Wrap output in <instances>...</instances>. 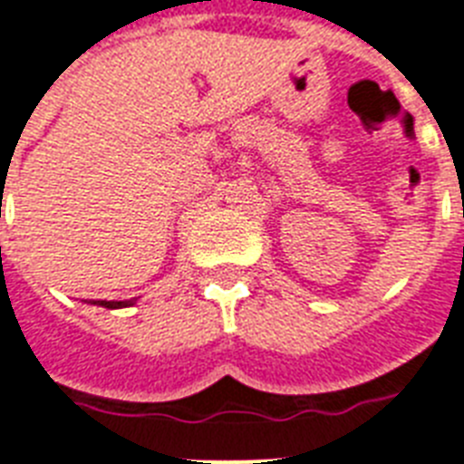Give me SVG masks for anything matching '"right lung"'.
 <instances>
[{
	"mask_svg": "<svg viewBox=\"0 0 464 464\" xmlns=\"http://www.w3.org/2000/svg\"><path fill=\"white\" fill-rule=\"evenodd\" d=\"M134 301H93V305H101V308H127L132 305Z\"/></svg>",
	"mask_w": 464,
	"mask_h": 464,
	"instance_id": "1",
	"label": "right lung"
}]
</instances>
